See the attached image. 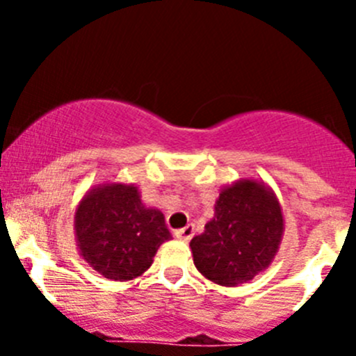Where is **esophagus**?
I'll return each instance as SVG.
<instances>
[{"label": "esophagus", "instance_id": "34e87169", "mask_svg": "<svg viewBox=\"0 0 356 356\" xmlns=\"http://www.w3.org/2000/svg\"><path fill=\"white\" fill-rule=\"evenodd\" d=\"M193 235H194V226L193 225H187L185 228L175 229V237L180 238V241H184V242L191 241V238H193Z\"/></svg>", "mask_w": 356, "mask_h": 356}]
</instances>
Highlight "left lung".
I'll return each mask as SVG.
<instances>
[{"mask_svg": "<svg viewBox=\"0 0 356 356\" xmlns=\"http://www.w3.org/2000/svg\"><path fill=\"white\" fill-rule=\"evenodd\" d=\"M285 221L275 191L262 180L225 185L205 232L191 241L197 271L222 287L248 284L275 260Z\"/></svg>", "mask_w": 356, "mask_h": 356, "instance_id": "obj_1", "label": "left lung"}]
</instances>
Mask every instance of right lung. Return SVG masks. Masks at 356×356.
Wrapping results in <instances>:
<instances>
[{
  "label": "right lung",
  "instance_id": "obj_1",
  "mask_svg": "<svg viewBox=\"0 0 356 356\" xmlns=\"http://www.w3.org/2000/svg\"><path fill=\"white\" fill-rule=\"evenodd\" d=\"M74 238L81 259L106 280L128 282L149 269L171 241L165 217L146 207L135 184L106 181L89 188L74 212Z\"/></svg>",
  "mask_w": 356,
  "mask_h": 356
}]
</instances>
